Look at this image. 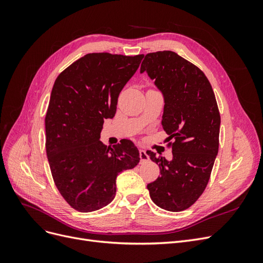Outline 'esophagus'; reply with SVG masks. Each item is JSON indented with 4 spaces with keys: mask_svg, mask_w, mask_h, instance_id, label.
<instances>
[{
    "mask_svg": "<svg viewBox=\"0 0 263 263\" xmlns=\"http://www.w3.org/2000/svg\"><path fill=\"white\" fill-rule=\"evenodd\" d=\"M139 157H140V161L141 162L148 161V159H149V157H148V155L146 153V150H144V149H140L139 150Z\"/></svg>",
    "mask_w": 263,
    "mask_h": 263,
    "instance_id": "1",
    "label": "esophagus"
}]
</instances>
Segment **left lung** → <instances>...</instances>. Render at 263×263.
<instances>
[{
  "instance_id": "8db88e82",
  "label": "left lung",
  "mask_w": 263,
  "mask_h": 263,
  "mask_svg": "<svg viewBox=\"0 0 263 263\" xmlns=\"http://www.w3.org/2000/svg\"><path fill=\"white\" fill-rule=\"evenodd\" d=\"M144 72L163 95L161 124L173 139L171 160L147 151L161 173L147 189L159 208L181 212L197 201L211 177L219 145L217 102L203 71L173 51L146 54Z\"/></svg>"
}]
</instances>
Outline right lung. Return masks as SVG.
I'll list each match as a JSON object with an SVG mask.
<instances>
[{
	"mask_svg": "<svg viewBox=\"0 0 263 263\" xmlns=\"http://www.w3.org/2000/svg\"><path fill=\"white\" fill-rule=\"evenodd\" d=\"M144 54L87 53L55 79L45 118L46 153L54 184L74 210L87 213L114 200L119 172L139 163L128 139L112 148L100 140L104 119Z\"/></svg>",
	"mask_w": 263,
	"mask_h": 263,
	"instance_id": "add662e5",
	"label": "right lung"
}]
</instances>
